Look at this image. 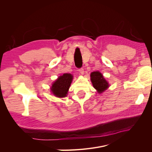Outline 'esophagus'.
I'll return each mask as SVG.
<instances>
[{"instance_id":"34e87169","label":"esophagus","mask_w":152,"mask_h":152,"mask_svg":"<svg viewBox=\"0 0 152 152\" xmlns=\"http://www.w3.org/2000/svg\"><path fill=\"white\" fill-rule=\"evenodd\" d=\"M79 73H80V74H81V75H84V68H80L79 70Z\"/></svg>"}]
</instances>
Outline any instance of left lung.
I'll list each match as a JSON object with an SVG mask.
<instances>
[{"label": "left lung", "mask_w": 152, "mask_h": 152, "mask_svg": "<svg viewBox=\"0 0 152 152\" xmlns=\"http://www.w3.org/2000/svg\"><path fill=\"white\" fill-rule=\"evenodd\" d=\"M91 80L93 87L99 94L103 93L109 87L108 82L105 80L99 72H93L91 73Z\"/></svg>", "instance_id": "1"}]
</instances>
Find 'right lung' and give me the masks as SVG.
<instances>
[{"label":"right lung","instance_id":"obj_1","mask_svg":"<svg viewBox=\"0 0 152 152\" xmlns=\"http://www.w3.org/2000/svg\"><path fill=\"white\" fill-rule=\"evenodd\" d=\"M72 80L73 76L70 73H64L58 77L50 88L52 93L58 98L66 97Z\"/></svg>","mask_w":152,"mask_h":152}]
</instances>
